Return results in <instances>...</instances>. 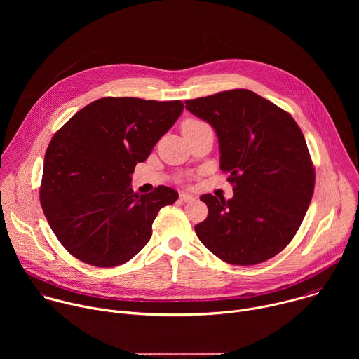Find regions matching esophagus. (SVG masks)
Here are the masks:
<instances>
[{
    "label": "esophagus",
    "instance_id": "1",
    "mask_svg": "<svg viewBox=\"0 0 359 359\" xmlns=\"http://www.w3.org/2000/svg\"><path fill=\"white\" fill-rule=\"evenodd\" d=\"M190 200H193V194L186 193V191L180 193V201H190Z\"/></svg>",
    "mask_w": 359,
    "mask_h": 359
}]
</instances>
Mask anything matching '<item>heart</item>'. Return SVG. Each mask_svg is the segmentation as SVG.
Returning <instances> with one entry per match:
<instances>
[{
    "mask_svg": "<svg viewBox=\"0 0 359 359\" xmlns=\"http://www.w3.org/2000/svg\"><path fill=\"white\" fill-rule=\"evenodd\" d=\"M201 122H197V121H189V122H186L184 123V126H183V129L184 128H191V126H197V125H200Z\"/></svg>",
    "mask_w": 359,
    "mask_h": 359,
    "instance_id": "obj_1",
    "label": "heart"
}]
</instances>
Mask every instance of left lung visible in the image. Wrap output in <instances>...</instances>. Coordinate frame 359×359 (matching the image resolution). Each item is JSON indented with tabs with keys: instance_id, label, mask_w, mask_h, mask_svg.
Wrapping results in <instances>:
<instances>
[{
	"instance_id": "8db88e82",
	"label": "left lung",
	"mask_w": 359,
	"mask_h": 359,
	"mask_svg": "<svg viewBox=\"0 0 359 359\" xmlns=\"http://www.w3.org/2000/svg\"><path fill=\"white\" fill-rule=\"evenodd\" d=\"M208 122L220 147V169L234 196L210 193L198 240L229 264L252 266L278 254L295 236L314 193L316 172L304 135L290 114L248 89L186 100Z\"/></svg>"
}]
</instances>
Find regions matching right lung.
<instances>
[{"label": "right lung", "instance_id": "add662e5", "mask_svg": "<svg viewBox=\"0 0 359 359\" xmlns=\"http://www.w3.org/2000/svg\"><path fill=\"white\" fill-rule=\"evenodd\" d=\"M182 100L102 97L75 114L50 140L39 189L45 217L78 260L116 267L147 244L175 189L132 190V173L183 112Z\"/></svg>", "mask_w": 359, "mask_h": 359}]
</instances>
